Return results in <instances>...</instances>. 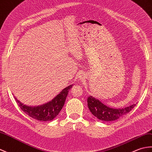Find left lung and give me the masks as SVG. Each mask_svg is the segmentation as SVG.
<instances>
[{"label": "left lung", "instance_id": "1", "mask_svg": "<svg viewBox=\"0 0 152 152\" xmlns=\"http://www.w3.org/2000/svg\"><path fill=\"white\" fill-rule=\"evenodd\" d=\"M87 105L90 111L95 117L103 121H113L127 114L135 106L133 104L129 107L122 109L111 108L103 103L90 96L87 98Z\"/></svg>", "mask_w": 152, "mask_h": 152}]
</instances>
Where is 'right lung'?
Segmentation results:
<instances>
[{"label":"right lung","instance_id":"obj_1","mask_svg":"<svg viewBox=\"0 0 152 152\" xmlns=\"http://www.w3.org/2000/svg\"><path fill=\"white\" fill-rule=\"evenodd\" d=\"M72 87V85L66 87L52 101L39 106H28L21 103L15 96H14V98L20 108L28 116L39 121H50L56 118V116L61 110L64 105L66 97L69 93V91Z\"/></svg>","mask_w":152,"mask_h":152}]
</instances>
